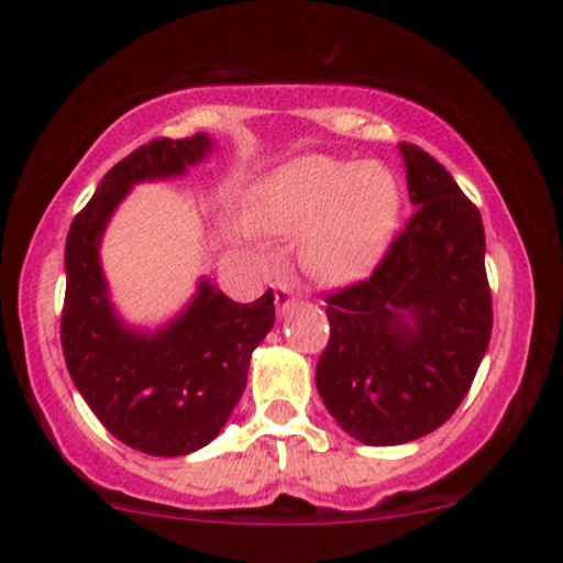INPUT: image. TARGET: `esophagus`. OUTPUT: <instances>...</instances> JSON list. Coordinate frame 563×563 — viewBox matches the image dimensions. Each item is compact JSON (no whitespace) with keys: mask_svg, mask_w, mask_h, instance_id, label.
Instances as JSON below:
<instances>
[{"mask_svg":"<svg viewBox=\"0 0 563 563\" xmlns=\"http://www.w3.org/2000/svg\"><path fill=\"white\" fill-rule=\"evenodd\" d=\"M290 303H294V290H290L288 283H277L275 286V306L280 314H286L290 309Z\"/></svg>","mask_w":563,"mask_h":563,"instance_id":"1","label":"esophagus"}]
</instances>
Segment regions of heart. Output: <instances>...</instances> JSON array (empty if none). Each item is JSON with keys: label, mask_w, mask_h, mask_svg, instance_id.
Instances as JSON below:
<instances>
[{"label": "heart", "mask_w": 563, "mask_h": 563, "mask_svg": "<svg viewBox=\"0 0 563 563\" xmlns=\"http://www.w3.org/2000/svg\"><path fill=\"white\" fill-rule=\"evenodd\" d=\"M249 220L269 233L303 232V265L319 280L345 283L372 269L400 218V187L382 163L303 155L254 184ZM254 239L252 229H244Z\"/></svg>", "instance_id": "b5f03b06"}]
</instances>
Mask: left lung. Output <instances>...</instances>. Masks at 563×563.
Listing matches in <instances>:
<instances>
[{
	"label": "left lung",
	"mask_w": 563,
	"mask_h": 563,
	"mask_svg": "<svg viewBox=\"0 0 563 563\" xmlns=\"http://www.w3.org/2000/svg\"><path fill=\"white\" fill-rule=\"evenodd\" d=\"M410 202L374 273L324 298L317 389L353 439L393 446L452 418L494 327L481 212L450 170L400 142Z\"/></svg>",
	"instance_id": "1"
}]
</instances>
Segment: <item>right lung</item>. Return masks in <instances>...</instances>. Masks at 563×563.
I'll return each mask as SVG.
<instances>
[{
    "label": "right lung",
    "instance_id": "1",
    "mask_svg": "<svg viewBox=\"0 0 563 563\" xmlns=\"http://www.w3.org/2000/svg\"><path fill=\"white\" fill-rule=\"evenodd\" d=\"M205 134L158 137L119 161L67 233L62 351L98 421L132 450L179 457L218 437L244 395L249 358L275 324V296L231 301L208 280L187 311L155 334L126 330L113 314L98 246L132 184L179 176L208 155Z\"/></svg>",
    "mask_w": 563,
    "mask_h": 563
}]
</instances>
